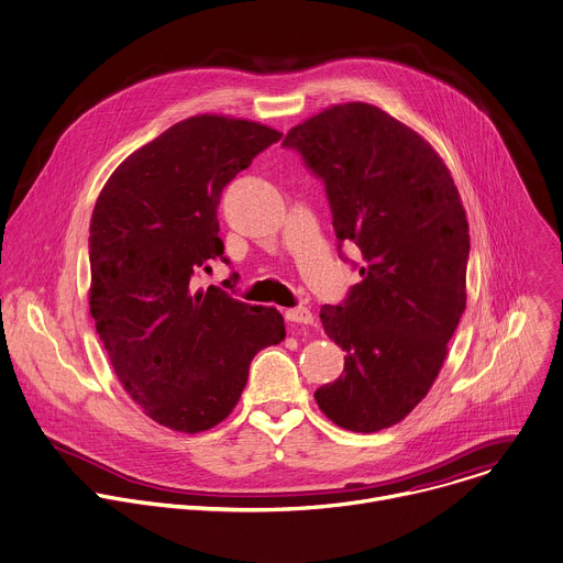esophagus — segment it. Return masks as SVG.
Listing matches in <instances>:
<instances>
[{"label":"esophagus","mask_w":563,"mask_h":563,"mask_svg":"<svg viewBox=\"0 0 563 563\" xmlns=\"http://www.w3.org/2000/svg\"><path fill=\"white\" fill-rule=\"evenodd\" d=\"M287 322L291 324H313V313L307 307H294L285 311Z\"/></svg>","instance_id":"obj_1"}]
</instances>
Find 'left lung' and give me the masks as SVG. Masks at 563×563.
I'll list each match as a JSON object with an SVG mask.
<instances>
[{"label": "left lung", "instance_id": "obj_1", "mask_svg": "<svg viewBox=\"0 0 563 563\" xmlns=\"http://www.w3.org/2000/svg\"><path fill=\"white\" fill-rule=\"evenodd\" d=\"M285 147L324 183L338 252L351 241L362 280L324 305L342 376L313 398L338 427L376 433L433 387L466 307L468 221L440 154L371 103L331 106L291 128Z\"/></svg>", "mask_w": 563, "mask_h": 563}]
</instances>
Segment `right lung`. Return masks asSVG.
I'll list each match as a JSON object with an SVG mask.
<instances>
[{"instance_id":"obj_1","label":"right lung","mask_w":563,"mask_h":563,"mask_svg":"<svg viewBox=\"0 0 563 563\" xmlns=\"http://www.w3.org/2000/svg\"><path fill=\"white\" fill-rule=\"evenodd\" d=\"M283 134L247 119L197 114L132 152L90 221V313L128 396L180 433L223 422L252 357L285 338L274 307L195 289L223 258V187ZM228 263V258H223Z\"/></svg>"}]
</instances>
